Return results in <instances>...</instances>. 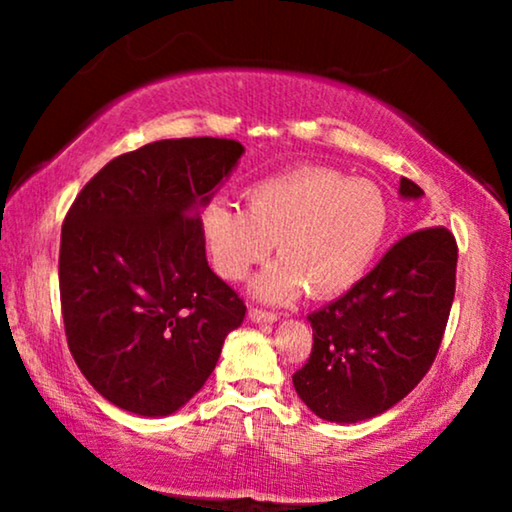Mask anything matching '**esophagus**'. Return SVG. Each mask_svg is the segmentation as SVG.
Wrapping results in <instances>:
<instances>
[{
    "label": "esophagus",
    "instance_id": "esophagus-1",
    "mask_svg": "<svg viewBox=\"0 0 512 512\" xmlns=\"http://www.w3.org/2000/svg\"><path fill=\"white\" fill-rule=\"evenodd\" d=\"M249 319L254 321V324H272V321H277V314H275V312L258 310V307H251V310H249Z\"/></svg>",
    "mask_w": 512,
    "mask_h": 512
}]
</instances>
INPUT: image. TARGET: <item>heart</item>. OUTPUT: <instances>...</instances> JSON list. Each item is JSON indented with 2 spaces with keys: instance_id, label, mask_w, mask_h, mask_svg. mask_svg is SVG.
<instances>
[{
  "instance_id": "obj_1",
  "label": "heart",
  "mask_w": 512,
  "mask_h": 512,
  "mask_svg": "<svg viewBox=\"0 0 512 512\" xmlns=\"http://www.w3.org/2000/svg\"><path fill=\"white\" fill-rule=\"evenodd\" d=\"M247 209L209 200L200 233L212 268L240 282L270 254L282 256L254 282V293L291 303L305 289L333 298L373 265L389 228V202L375 184L333 167L305 165L258 179L244 191Z\"/></svg>"
}]
</instances>
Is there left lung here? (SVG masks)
I'll return each mask as SVG.
<instances>
[{
	"label": "left lung",
	"instance_id": "left-lung-1",
	"mask_svg": "<svg viewBox=\"0 0 512 512\" xmlns=\"http://www.w3.org/2000/svg\"><path fill=\"white\" fill-rule=\"evenodd\" d=\"M401 198L424 195L401 179ZM457 284V242L443 226L398 240L345 296L312 312V354L293 387L314 415L366 422L410 394L429 373Z\"/></svg>",
	"mask_w": 512,
	"mask_h": 512
}]
</instances>
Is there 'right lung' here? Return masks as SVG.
Masks as SVG:
<instances>
[{
  "label": "right lung",
  "instance_id": "obj_1",
  "mask_svg": "<svg viewBox=\"0 0 512 512\" xmlns=\"http://www.w3.org/2000/svg\"><path fill=\"white\" fill-rule=\"evenodd\" d=\"M235 139H160L102 167L62 223L60 303L76 366L116 408L167 417L202 389L242 298L209 268L200 209Z\"/></svg>",
  "mask_w": 512,
  "mask_h": 512
}]
</instances>
